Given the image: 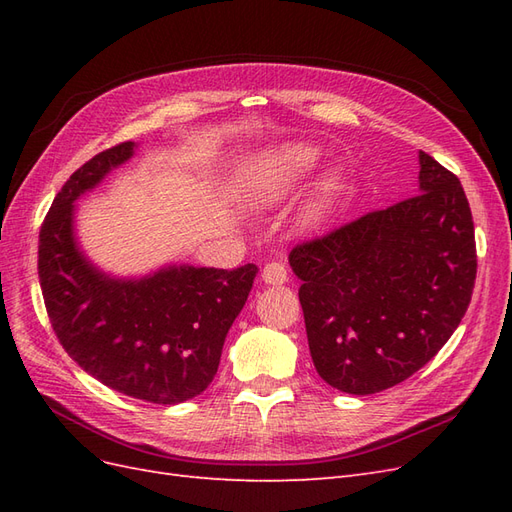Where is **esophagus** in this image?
Masks as SVG:
<instances>
[{
  "label": "esophagus",
  "instance_id": "1",
  "mask_svg": "<svg viewBox=\"0 0 512 512\" xmlns=\"http://www.w3.org/2000/svg\"><path fill=\"white\" fill-rule=\"evenodd\" d=\"M262 282L269 286H282L288 282V271L280 262H267L265 269H262Z\"/></svg>",
  "mask_w": 512,
  "mask_h": 512
}]
</instances>
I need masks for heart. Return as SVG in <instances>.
<instances>
[{
  "label": "heart",
  "mask_w": 512,
  "mask_h": 512,
  "mask_svg": "<svg viewBox=\"0 0 512 512\" xmlns=\"http://www.w3.org/2000/svg\"><path fill=\"white\" fill-rule=\"evenodd\" d=\"M320 151L307 141H284L260 151L250 175V192L260 205H277L297 188L318 162ZM339 190L337 175H324L307 203V218L320 222Z\"/></svg>",
  "instance_id": "obj_1"
}]
</instances>
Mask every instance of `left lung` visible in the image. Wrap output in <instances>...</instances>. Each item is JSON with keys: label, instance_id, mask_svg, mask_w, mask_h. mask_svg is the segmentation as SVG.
I'll list each match as a JSON object with an SVG mask.
<instances>
[{"label": "left lung", "instance_id": "8db88e82", "mask_svg": "<svg viewBox=\"0 0 512 512\" xmlns=\"http://www.w3.org/2000/svg\"><path fill=\"white\" fill-rule=\"evenodd\" d=\"M418 194L288 256L309 354L333 389L404 382L455 333L476 280L474 222L459 179L418 151Z\"/></svg>", "mask_w": 512, "mask_h": 512}]
</instances>
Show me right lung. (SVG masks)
Segmentation results:
<instances>
[{"label": "right lung", "mask_w": 512, "mask_h": 512, "mask_svg": "<svg viewBox=\"0 0 512 512\" xmlns=\"http://www.w3.org/2000/svg\"><path fill=\"white\" fill-rule=\"evenodd\" d=\"M136 147L106 149L64 183L40 230L38 273L57 339L89 376L128 397L175 406L211 384L258 267L168 262L128 277L98 267L76 235V203Z\"/></svg>", "instance_id": "obj_1"}]
</instances>
